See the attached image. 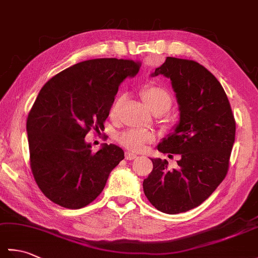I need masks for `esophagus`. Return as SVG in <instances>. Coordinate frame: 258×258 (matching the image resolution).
<instances>
[{
  "instance_id": "obj_1",
  "label": "esophagus",
  "mask_w": 258,
  "mask_h": 258,
  "mask_svg": "<svg viewBox=\"0 0 258 258\" xmlns=\"http://www.w3.org/2000/svg\"><path fill=\"white\" fill-rule=\"evenodd\" d=\"M125 158L128 161H132V160H135V158H138V154H134V153H132V152H126Z\"/></svg>"
}]
</instances>
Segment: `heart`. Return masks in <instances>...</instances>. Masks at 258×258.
<instances>
[{"label": "heart", "mask_w": 258, "mask_h": 258, "mask_svg": "<svg viewBox=\"0 0 258 258\" xmlns=\"http://www.w3.org/2000/svg\"><path fill=\"white\" fill-rule=\"evenodd\" d=\"M142 100L144 101L146 106L153 113H166L172 106V96L162 86L158 85H147L141 91ZM124 97L119 96L111 107V115L114 116L118 112L122 105ZM117 140L126 149L134 152H141L145 149V146L154 142L155 135L152 132L139 128H128L124 131L117 136Z\"/></svg>", "instance_id": "b5f03b06"}]
</instances>
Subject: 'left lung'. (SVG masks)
<instances>
[{"mask_svg":"<svg viewBox=\"0 0 258 258\" xmlns=\"http://www.w3.org/2000/svg\"><path fill=\"white\" fill-rule=\"evenodd\" d=\"M160 74L171 80L179 120L157 150L180 160L169 171L166 160L151 158L153 171L143 189L156 210L178 214L201 205L225 178L236 125L225 91L200 63L167 57L151 75Z\"/></svg>","mask_w":258,"mask_h":258,"instance_id":"left-lung-1","label":"left lung"}]
</instances>
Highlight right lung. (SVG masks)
Wrapping results in <instances>:
<instances>
[{
	"label": "right lung",
	"mask_w": 258,
	"mask_h": 258,
	"mask_svg": "<svg viewBox=\"0 0 258 258\" xmlns=\"http://www.w3.org/2000/svg\"><path fill=\"white\" fill-rule=\"evenodd\" d=\"M140 67L132 59H89L42 87L27 116L26 132L33 176L53 203L72 210L89 205L124 158L123 150L114 144L93 152L85 136L104 127L119 84L138 74Z\"/></svg>",
	"instance_id": "1"
}]
</instances>
